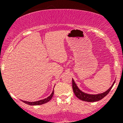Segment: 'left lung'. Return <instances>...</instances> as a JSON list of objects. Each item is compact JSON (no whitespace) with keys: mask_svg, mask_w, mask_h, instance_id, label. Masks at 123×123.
<instances>
[{"mask_svg":"<svg viewBox=\"0 0 123 123\" xmlns=\"http://www.w3.org/2000/svg\"><path fill=\"white\" fill-rule=\"evenodd\" d=\"M72 81H73V92H74V94H75V96L78 98L79 99H80V100H83V101H86V102H96L98 101V100H101L102 99L104 98L105 96H106L109 93L110 91L111 90V89H112V86L115 83V81L114 82V83L112 84V85L111 86V87L107 90V91L105 92L102 93L98 94V95H89V94L81 92L80 89L78 88V87L77 86L76 84L74 82V80L72 79Z\"/></svg>","mask_w":123,"mask_h":123,"instance_id":"left-lung-1","label":"left lung"}]
</instances>
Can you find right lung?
<instances>
[{"mask_svg": "<svg viewBox=\"0 0 123 123\" xmlns=\"http://www.w3.org/2000/svg\"><path fill=\"white\" fill-rule=\"evenodd\" d=\"M54 90H53L52 93L51 95H50V96H49V97H48V98H46V99H44L38 100V101L27 102V101H25V100H22V101H23V102H24L25 104H28V105H42V104H45V103L48 102H49V100L51 99L52 98V96H53V95H54Z\"/></svg>", "mask_w": 123, "mask_h": 123, "instance_id": "obj_1", "label": "right lung"}]
</instances>
